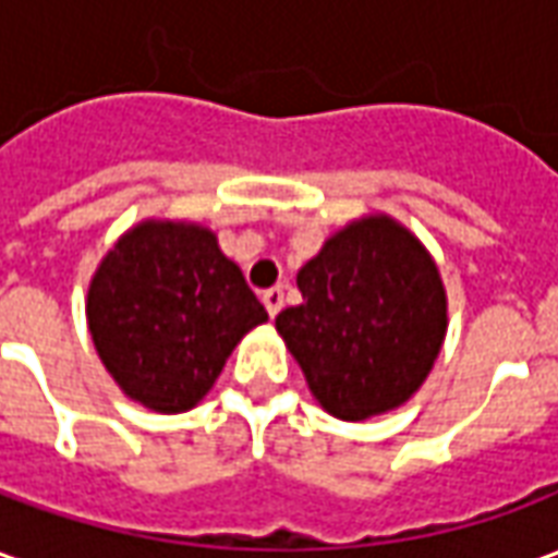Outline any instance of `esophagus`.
Masks as SVG:
<instances>
[{"mask_svg": "<svg viewBox=\"0 0 558 558\" xmlns=\"http://www.w3.org/2000/svg\"><path fill=\"white\" fill-rule=\"evenodd\" d=\"M263 304H266L268 316L275 319L280 314V307H283V290L280 287H271V290L263 292Z\"/></svg>", "mask_w": 558, "mask_h": 558, "instance_id": "34e87169", "label": "esophagus"}]
</instances>
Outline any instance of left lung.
Returning a JSON list of instances; mask_svg holds the SVG:
<instances>
[{"label":"left lung","instance_id":"8db88e82","mask_svg":"<svg viewBox=\"0 0 558 558\" xmlns=\"http://www.w3.org/2000/svg\"><path fill=\"white\" fill-rule=\"evenodd\" d=\"M304 302L275 326L335 418L400 407L445 338V290L418 239L388 218L352 223L299 271Z\"/></svg>","mask_w":558,"mask_h":558}]
</instances>
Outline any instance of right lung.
<instances>
[{
  "instance_id": "obj_1",
  "label": "right lung",
  "mask_w": 558,
  "mask_h": 558,
  "mask_svg": "<svg viewBox=\"0 0 558 558\" xmlns=\"http://www.w3.org/2000/svg\"><path fill=\"white\" fill-rule=\"evenodd\" d=\"M89 331L128 398L155 412L196 407L266 307L218 239L187 223H140L104 256Z\"/></svg>"
}]
</instances>
